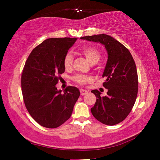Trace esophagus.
<instances>
[{"mask_svg":"<svg viewBox=\"0 0 160 160\" xmlns=\"http://www.w3.org/2000/svg\"><path fill=\"white\" fill-rule=\"evenodd\" d=\"M80 91L81 96H84V95H85V94H87L88 93V91H87L85 89H81L80 90Z\"/></svg>","mask_w":160,"mask_h":160,"instance_id":"34e87169","label":"esophagus"}]
</instances>
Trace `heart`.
Masks as SVG:
<instances>
[{"label":"heart","instance_id":"obj_1","mask_svg":"<svg viewBox=\"0 0 160 160\" xmlns=\"http://www.w3.org/2000/svg\"><path fill=\"white\" fill-rule=\"evenodd\" d=\"M82 53L85 56L88 61L91 64L98 62L100 58V53L98 49L93 47H86L82 49ZM73 60V55L70 52H67L63 59V64L65 69H70L72 66ZM73 80L79 84H84L89 80V78L84 75H76Z\"/></svg>","mask_w":160,"mask_h":160}]
</instances>
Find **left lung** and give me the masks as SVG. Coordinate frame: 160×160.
I'll use <instances>...</instances> for the list:
<instances>
[{"label":"left lung","instance_id":"8db88e82","mask_svg":"<svg viewBox=\"0 0 160 160\" xmlns=\"http://www.w3.org/2000/svg\"><path fill=\"white\" fill-rule=\"evenodd\" d=\"M82 40L101 43L108 53L102 77L103 86L108 89L101 96L97 89L92 90L97 99L91 111L94 118L106 125L113 126L123 121L132 110L138 91L136 65L130 52L117 40L107 34L84 36Z\"/></svg>","mask_w":160,"mask_h":160}]
</instances>
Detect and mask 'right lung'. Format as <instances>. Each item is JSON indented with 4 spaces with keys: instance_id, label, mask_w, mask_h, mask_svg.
<instances>
[{
    "instance_id": "right-lung-1",
    "label": "right lung",
    "mask_w": 160,
    "mask_h": 160,
    "mask_svg": "<svg viewBox=\"0 0 160 160\" xmlns=\"http://www.w3.org/2000/svg\"><path fill=\"white\" fill-rule=\"evenodd\" d=\"M76 38H52L32 50L21 76L24 102L29 114L44 127H60L69 119L79 98V89L67 87L62 93L56 84L64 72L63 59Z\"/></svg>"
}]
</instances>
